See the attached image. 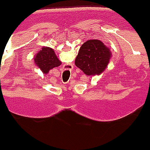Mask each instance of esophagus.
<instances>
[{
  "label": "esophagus",
  "instance_id": "34e87169",
  "mask_svg": "<svg viewBox=\"0 0 150 150\" xmlns=\"http://www.w3.org/2000/svg\"><path fill=\"white\" fill-rule=\"evenodd\" d=\"M65 69H66L67 71H68V70H69V71H70L71 69H73V65H69L68 67Z\"/></svg>",
  "mask_w": 150,
  "mask_h": 150
}]
</instances>
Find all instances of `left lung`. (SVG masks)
<instances>
[{"label":"left lung","instance_id":"left-lung-1","mask_svg":"<svg viewBox=\"0 0 150 150\" xmlns=\"http://www.w3.org/2000/svg\"><path fill=\"white\" fill-rule=\"evenodd\" d=\"M111 59V50L101 40L90 39L81 46L75 64L85 75L96 76L105 71Z\"/></svg>","mask_w":150,"mask_h":150}]
</instances>
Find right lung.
Instances as JSON below:
<instances>
[{
	"label": "right lung",
	"instance_id": "add662e5",
	"mask_svg": "<svg viewBox=\"0 0 150 150\" xmlns=\"http://www.w3.org/2000/svg\"><path fill=\"white\" fill-rule=\"evenodd\" d=\"M34 63L43 74H48L50 69L59 67L61 61L58 59L54 49L43 47L34 56Z\"/></svg>",
	"mask_w": 150,
	"mask_h": 150
}]
</instances>
